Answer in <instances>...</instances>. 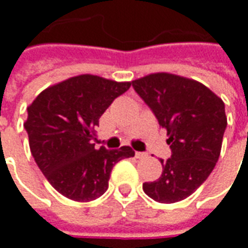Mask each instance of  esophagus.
<instances>
[{
  "mask_svg": "<svg viewBox=\"0 0 248 248\" xmlns=\"http://www.w3.org/2000/svg\"><path fill=\"white\" fill-rule=\"evenodd\" d=\"M135 156H137V158H146L147 154H146V153H142V151H137V153H135Z\"/></svg>",
  "mask_w": 248,
  "mask_h": 248,
  "instance_id": "esophagus-1",
  "label": "esophagus"
}]
</instances>
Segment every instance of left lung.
Wrapping results in <instances>:
<instances>
[{"instance_id": "1", "label": "left lung", "mask_w": 248, "mask_h": 248, "mask_svg": "<svg viewBox=\"0 0 248 248\" xmlns=\"http://www.w3.org/2000/svg\"><path fill=\"white\" fill-rule=\"evenodd\" d=\"M131 85L167 130L171 149L169 159H159L162 177L143 183V191L161 203L186 199L218 162L227 127L223 101L202 83L167 73L150 74Z\"/></svg>"}]
</instances>
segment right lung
Listing matches in <instances>:
<instances>
[{"label":"right lung","instance_id":"right-lung-1","mask_svg":"<svg viewBox=\"0 0 248 248\" xmlns=\"http://www.w3.org/2000/svg\"><path fill=\"white\" fill-rule=\"evenodd\" d=\"M131 82L83 74L47 87L28 108L25 130L42 174L63 197L94 201L108 190L114 165L134 156L129 146L95 149L94 127Z\"/></svg>","mask_w":248,"mask_h":248}]
</instances>
